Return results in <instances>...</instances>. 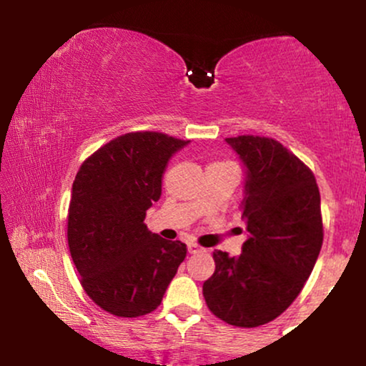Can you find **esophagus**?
<instances>
[{
    "label": "esophagus",
    "instance_id": "34e87169",
    "mask_svg": "<svg viewBox=\"0 0 366 366\" xmlns=\"http://www.w3.org/2000/svg\"><path fill=\"white\" fill-rule=\"evenodd\" d=\"M187 251H189V253H191V254H194V253H201V251H203V247L197 246L196 242H189V244H187Z\"/></svg>",
    "mask_w": 366,
    "mask_h": 366
}]
</instances>
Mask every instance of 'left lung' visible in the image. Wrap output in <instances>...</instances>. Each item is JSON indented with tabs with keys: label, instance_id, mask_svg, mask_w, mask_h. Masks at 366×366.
<instances>
[{
	"label": "left lung",
	"instance_id": "1",
	"mask_svg": "<svg viewBox=\"0 0 366 366\" xmlns=\"http://www.w3.org/2000/svg\"><path fill=\"white\" fill-rule=\"evenodd\" d=\"M246 167L242 253L213 251L203 284L209 312L236 327H259L284 313L312 274L323 242L320 191L313 172L279 141L227 137Z\"/></svg>",
	"mask_w": 366,
	"mask_h": 366
}]
</instances>
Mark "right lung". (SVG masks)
Masks as SVG:
<instances>
[{"label": "right lung", "mask_w": 366, "mask_h": 366, "mask_svg": "<svg viewBox=\"0 0 366 366\" xmlns=\"http://www.w3.org/2000/svg\"><path fill=\"white\" fill-rule=\"evenodd\" d=\"M162 132H129L102 146L75 175L69 207L70 254L87 296L134 318L158 308L187 247L149 232L146 209L162 196L167 163L187 146Z\"/></svg>", "instance_id": "obj_1"}]
</instances>
